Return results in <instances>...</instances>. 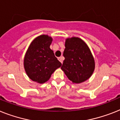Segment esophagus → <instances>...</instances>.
<instances>
[{"instance_id":"1","label":"esophagus","mask_w":120,"mask_h":120,"mask_svg":"<svg viewBox=\"0 0 120 120\" xmlns=\"http://www.w3.org/2000/svg\"><path fill=\"white\" fill-rule=\"evenodd\" d=\"M58 59H59V61L61 62L62 64V62H63V60H64V57L63 56H61V57H59L58 58Z\"/></svg>"}]
</instances>
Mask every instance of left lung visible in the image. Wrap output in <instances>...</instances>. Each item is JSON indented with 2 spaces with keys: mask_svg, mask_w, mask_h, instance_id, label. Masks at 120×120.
Masks as SVG:
<instances>
[{
  "mask_svg": "<svg viewBox=\"0 0 120 120\" xmlns=\"http://www.w3.org/2000/svg\"><path fill=\"white\" fill-rule=\"evenodd\" d=\"M61 69L74 83L85 82L94 71L95 62L86 43L79 37L68 38L65 42Z\"/></svg>",
  "mask_w": 120,
  "mask_h": 120,
  "instance_id": "left-lung-1",
  "label": "left lung"
}]
</instances>
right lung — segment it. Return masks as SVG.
Here are the masks:
<instances>
[{
    "label": "right lung",
    "instance_id": "add662e5",
    "mask_svg": "<svg viewBox=\"0 0 120 120\" xmlns=\"http://www.w3.org/2000/svg\"><path fill=\"white\" fill-rule=\"evenodd\" d=\"M52 38L47 35L37 37L32 41L26 53L24 67L32 81L44 83L62 65L49 48Z\"/></svg>",
    "mask_w": 120,
    "mask_h": 120
}]
</instances>
